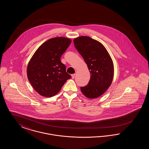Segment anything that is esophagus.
<instances>
[{
  "label": "esophagus",
  "instance_id": "1",
  "mask_svg": "<svg viewBox=\"0 0 149 149\" xmlns=\"http://www.w3.org/2000/svg\"><path fill=\"white\" fill-rule=\"evenodd\" d=\"M71 77H72V79H74V78H75V74H72V75H71Z\"/></svg>",
  "mask_w": 149,
  "mask_h": 149
}]
</instances>
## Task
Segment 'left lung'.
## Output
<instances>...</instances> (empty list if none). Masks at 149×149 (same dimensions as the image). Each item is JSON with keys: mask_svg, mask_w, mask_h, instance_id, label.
I'll return each mask as SVG.
<instances>
[{"mask_svg": "<svg viewBox=\"0 0 149 149\" xmlns=\"http://www.w3.org/2000/svg\"><path fill=\"white\" fill-rule=\"evenodd\" d=\"M74 44L91 74L88 85L81 87V91L88 98H98L112 84L114 74L112 60L104 46L89 37L75 38Z\"/></svg>", "mask_w": 149, "mask_h": 149, "instance_id": "obj_1", "label": "left lung"}]
</instances>
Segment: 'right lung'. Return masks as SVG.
Wrapping results in <instances>:
<instances>
[{
    "mask_svg": "<svg viewBox=\"0 0 149 149\" xmlns=\"http://www.w3.org/2000/svg\"><path fill=\"white\" fill-rule=\"evenodd\" d=\"M71 42L70 39L63 37L51 38L41 45L31 58L27 69V77L41 95L54 96L71 78L60 60Z\"/></svg>",
    "mask_w": 149,
    "mask_h": 149,
    "instance_id": "obj_1",
    "label": "right lung"
}]
</instances>
